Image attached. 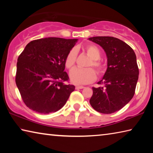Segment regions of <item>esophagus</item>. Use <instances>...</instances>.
Masks as SVG:
<instances>
[{
    "label": "esophagus",
    "mask_w": 153,
    "mask_h": 153,
    "mask_svg": "<svg viewBox=\"0 0 153 153\" xmlns=\"http://www.w3.org/2000/svg\"><path fill=\"white\" fill-rule=\"evenodd\" d=\"M83 88H84V87L82 86H77L76 87V90H79V89H83Z\"/></svg>",
    "instance_id": "obj_1"
}]
</instances>
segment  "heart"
<instances>
[{
    "label": "heart",
    "instance_id": "1",
    "mask_svg": "<svg viewBox=\"0 0 153 153\" xmlns=\"http://www.w3.org/2000/svg\"><path fill=\"white\" fill-rule=\"evenodd\" d=\"M87 55L91 59L87 63L86 67H94L97 74L102 75L105 73L106 66L98 59L100 57V52L98 47L94 45H88L85 47ZM77 52L76 49H71L69 52L65 60L67 68L71 69L76 61ZM70 79L75 84H86L94 82L96 79V73L92 68L79 69L74 68L70 71Z\"/></svg>",
    "mask_w": 153,
    "mask_h": 153
}]
</instances>
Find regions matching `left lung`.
Segmentation results:
<instances>
[{"label": "left lung", "mask_w": 153, "mask_h": 153, "mask_svg": "<svg viewBox=\"0 0 153 153\" xmlns=\"http://www.w3.org/2000/svg\"><path fill=\"white\" fill-rule=\"evenodd\" d=\"M88 40L104 49L107 68L98 88H92L90 99L98 112L111 114L120 110L133 98L139 70L136 54L123 41L111 36H95Z\"/></svg>", "instance_id": "left-lung-1"}]
</instances>
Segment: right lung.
<instances>
[{
    "label": "right lung",
    "mask_w": 153,
    "mask_h": 153,
    "mask_svg": "<svg viewBox=\"0 0 153 153\" xmlns=\"http://www.w3.org/2000/svg\"><path fill=\"white\" fill-rule=\"evenodd\" d=\"M78 39L45 38L28 43L17 59L15 82L28 108L55 113L65 105L74 85L65 71V60Z\"/></svg>",
    "instance_id": "add662e5"
}]
</instances>
